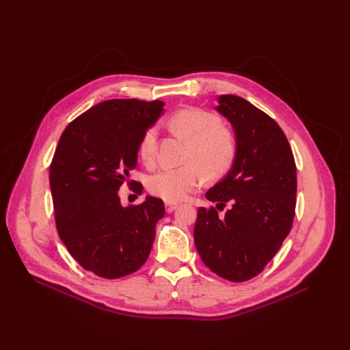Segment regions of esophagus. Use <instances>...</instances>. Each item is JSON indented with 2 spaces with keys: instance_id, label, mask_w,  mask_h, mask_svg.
<instances>
[{
  "instance_id": "obj_1",
  "label": "esophagus",
  "mask_w": 350,
  "mask_h": 350,
  "mask_svg": "<svg viewBox=\"0 0 350 350\" xmlns=\"http://www.w3.org/2000/svg\"><path fill=\"white\" fill-rule=\"evenodd\" d=\"M164 207H165V211H167V213H173V211L178 207V204H176V203H169V201H167V203L164 204Z\"/></svg>"
}]
</instances>
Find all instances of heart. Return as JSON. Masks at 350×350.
<instances>
[{
  "label": "heart",
  "mask_w": 350,
  "mask_h": 350,
  "mask_svg": "<svg viewBox=\"0 0 350 350\" xmlns=\"http://www.w3.org/2000/svg\"><path fill=\"white\" fill-rule=\"evenodd\" d=\"M167 124L173 133L187 142L186 164L153 173L146 180V189L154 197L176 203L198 187L203 174L214 180L230 172L237 156V142L221 119L200 107L177 110ZM156 139L154 127L146 129L139 139L137 156L144 165L154 161Z\"/></svg>",
  "instance_id": "heart-1"
}]
</instances>
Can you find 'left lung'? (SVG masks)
Masks as SVG:
<instances>
[{"mask_svg": "<svg viewBox=\"0 0 350 350\" xmlns=\"http://www.w3.org/2000/svg\"><path fill=\"white\" fill-rule=\"evenodd\" d=\"M217 110L232 124L237 156L228 174L206 194L194 243L218 277L244 282L261 273L291 231L297 206V165L282 129L248 100L223 95Z\"/></svg>", "mask_w": 350, "mask_h": 350, "instance_id": "1", "label": "left lung"}]
</instances>
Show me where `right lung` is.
I'll use <instances>...</instances> for the list:
<instances>
[{
    "mask_svg": "<svg viewBox=\"0 0 350 350\" xmlns=\"http://www.w3.org/2000/svg\"><path fill=\"white\" fill-rule=\"evenodd\" d=\"M163 102L110 99L72 120L49 165L55 224L73 260L106 280L137 271L150 254L160 198L122 207L118 191L136 167L137 143ZM142 183L135 190L140 191Z\"/></svg>",
    "mask_w": 350,
    "mask_h": 350,
    "instance_id": "right-lung-1",
    "label": "right lung"
}]
</instances>
